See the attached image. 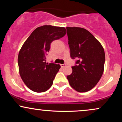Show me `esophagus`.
I'll use <instances>...</instances> for the list:
<instances>
[{"label":"esophagus","mask_w":122,"mask_h":122,"mask_svg":"<svg viewBox=\"0 0 122 122\" xmlns=\"http://www.w3.org/2000/svg\"><path fill=\"white\" fill-rule=\"evenodd\" d=\"M60 65H61V68H63V67L65 66L66 65V64H60Z\"/></svg>","instance_id":"1"}]
</instances>
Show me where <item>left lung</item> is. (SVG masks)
I'll list each match as a JSON object with an SVG mask.
<instances>
[{
  "mask_svg": "<svg viewBox=\"0 0 122 122\" xmlns=\"http://www.w3.org/2000/svg\"><path fill=\"white\" fill-rule=\"evenodd\" d=\"M70 55L76 59L72 73L67 76L70 85L79 92L90 91L103 73L104 50L101 43L86 29L66 27Z\"/></svg>",
  "mask_w": 122,
  "mask_h": 122,
  "instance_id": "1",
  "label": "left lung"
}]
</instances>
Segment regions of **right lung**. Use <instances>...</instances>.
<instances>
[{
	"instance_id": "1",
	"label": "right lung",
	"mask_w": 122,
	"mask_h": 122,
	"mask_svg": "<svg viewBox=\"0 0 122 122\" xmlns=\"http://www.w3.org/2000/svg\"><path fill=\"white\" fill-rule=\"evenodd\" d=\"M66 34L65 27L44 25L32 32L18 54L19 74L26 86L36 92L46 91L53 84L61 66L46 62L53 41Z\"/></svg>"
}]
</instances>
